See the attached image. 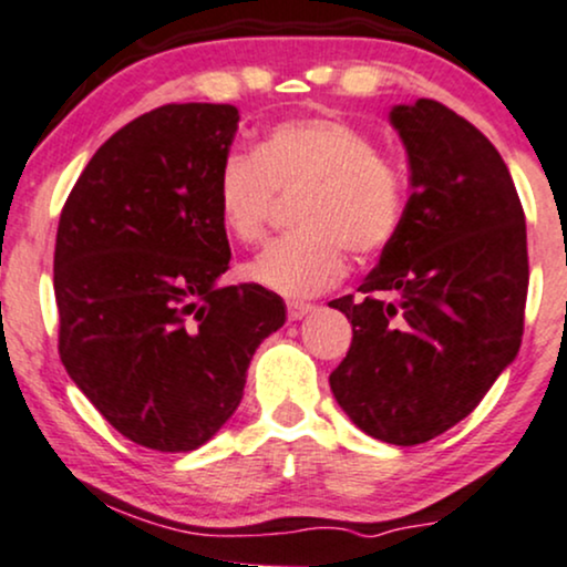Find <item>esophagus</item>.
<instances>
[{
	"mask_svg": "<svg viewBox=\"0 0 567 567\" xmlns=\"http://www.w3.org/2000/svg\"><path fill=\"white\" fill-rule=\"evenodd\" d=\"M316 310L312 305H305V302H286V312H289V321H302L305 316H310V312Z\"/></svg>",
	"mask_w": 567,
	"mask_h": 567,
	"instance_id": "1",
	"label": "esophagus"
}]
</instances>
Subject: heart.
Returning <instances> with one entry per match:
<instances>
[{
    "label": "heart",
    "instance_id": "obj_1",
    "mask_svg": "<svg viewBox=\"0 0 567 567\" xmlns=\"http://www.w3.org/2000/svg\"><path fill=\"white\" fill-rule=\"evenodd\" d=\"M272 193H299L297 233L246 265V278L281 297L308 299L348 270V251L369 257L398 236L405 215L401 166L361 126L331 116L270 126L251 153H230L217 175V215L238 244L268 228Z\"/></svg>",
    "mask_w": 567,
    "mask_h": 567
}]
</instances>
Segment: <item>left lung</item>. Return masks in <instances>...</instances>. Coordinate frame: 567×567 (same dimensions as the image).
Here are the masks:
<instances>
[{"instance_id":"obj_1","label":"left lung","mask_w":567,"mask_h":567,"mask_svg":"<svg viewBox=\"0 0 567 567\" xmlns=\"http://www.w3.org/2000/svg\"><path fill=\"white\" fill-rule=\"evenodd\" d=\"M390 124L414 193L363 297L329 302L352 323L329 384L365 435L419 445L472 414L517 358L528 244L507 164L481 130L424 97L392 105Z\"/></svg>"}]
</instances>
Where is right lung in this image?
<instances>
[{"label":"right lung","mask_w":567,"mask_h":567,"mask_svg":"<svg viewBox=\"0 0 567 567\" xmlns=\"http://www.w3.org/2000/svg\"><path fill=\"white\" fill-rule=\"evenodd\" d=\"M236 130V105L143 113L100 145L60 212V361L111 427L164 454L217 435L286 321L262 286H219L217 175Z\"/></svg>","instance_id":"obj_1"}]
</instances>
